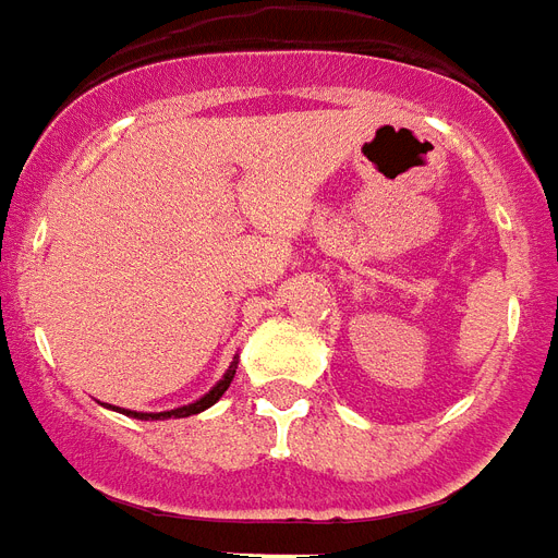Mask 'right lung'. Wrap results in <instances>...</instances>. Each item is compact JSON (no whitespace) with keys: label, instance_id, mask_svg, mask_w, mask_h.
Listing matches in <instances>:
<instances>
[{"label":"right lung","instance_id":"add662e5","mask_svg":"<svg viewBox=\"0 0 558 558\" xmlns=\"http://www.w3.org/2000/svg\"><path fill=\"white\" fill-rule=\"evenodd\" d=\"M234 372H238V356L231 360V365L226 368V374L219 377L217 384L210 386V392H205L202 398H195L193 404H184V408H174V410H162V413H140V410H121V408H112V404H107L109 410H118V413H128V416L133 418H145V422H154V418H184V416H193V413H202V410L214 408L219 398L226 396V389L231 386V380H234Z\"/></svg>","mask_w":558,"mask_h":558}]
</instances>
